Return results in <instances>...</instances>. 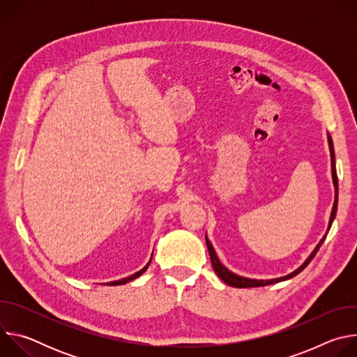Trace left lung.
Wrapping results in <instances>:
<instances>
[{
	"instance_id": "obj_1",
	"label": "left lung",
	"mask_w": 357,
	"mask_h": 357,
	"mask_svg": "<svg viewBox=\"0 0 357 357\" xmlns=\"http://www.w3.org/2000/svg\"><path fill=\"white\" fill-rule=\"evenodd\" d=\"M328 144H329V151H331V165H332V181H333V188H335V200H333V208H332V212H331V218H329V223H328V229H326V233L324 234V237L319 240V243L317 244V247L312 250V252L310 254V257L305 260L296 270H294L292 273H289L288 275H284V277H280V278H271V280H256V278H247V277H241L238 274H234L233 271H230L227 267H225L222 264V261L219 260L218 254L212 245V243L209 241L208 238V234L205 236L206 238V245H208V250H209V254H211V261H212V266H213V270L215 273L230 287H234V288H251V287H264V285H271V284H275V282H280V281H285V280H289L292 277H295L296 274H299L305 267H307L312 259L315 257V254L318 252L319 247L322 245V243L325 241L326 238V234L335 220V216H336V211H337V192H339V188H337V175H336V165H335V149H333V141H332V137L331 134L328 132Z\"/></svg>"
}]
</instances>
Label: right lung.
<instances>
[{
	"instance_id": "right-lung-1",
	"label": "right lung",
	"mask_w": 357,
	"mask_h": 357,
	"mask_svg": "<svg viewBox=\"0 0 357 357\" xmlns=\"http://www.w3.org/2000/svg\"><path fill=\"white\" fill-rule=\"evenodd\" d=\"M151 260H152V256H151V259H149V261L146 263V266L144 267V268H141L139 271H137L135 274H132V275H130V277H126V278H121V280H117V281H112V282H107L106 285H123V284H127V282H130V281H132V280H135V278H138L139 275H142L145 271H146V268H148V266H149V263H151Z\"/></svg>"
}]
</instances>
